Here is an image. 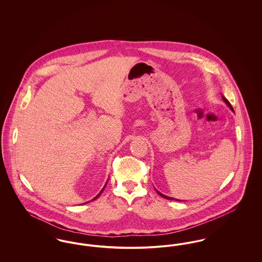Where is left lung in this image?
Returning a JSON list of instances; mask_svg holds the SVG:
<instances>
[{
  "label": "left lung",
  "instance_id": "obj_1",
  "mask_svg": "<svg viewBox=\"0 0 262 262\" xmlns=\"http://www.w3.org/2000/svg\"><path fill=\"white\" fill-rule=\"evenodd\" d=\"M222 99L224 100V102H225V103H226V104H227V105H228V107H229V108H230V109H231V110H232V111H233V112H234V109H233V107H232V105H231V104H230V102H229V101H228V100L226 99V98H225L224 96H222ZM156 191H157V192H158V194H159V195H160V196H162V198H164V199H166V200H174V199H172V198H169V196H166V195H164V194H162V193H161V192H159V191H158V190H156Z\"/></svg>",
  "mask_w": 262,
  "mask_h": 262
}]
</instances>
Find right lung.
<instances>
[{
    "mask_svg": "<svg viewBox=\"0 0 262 262\" xmlns=\"http://www.w3.org/2000/svg\"><path fill=\"white\" fill-rule=\"evenodd\" d=\"M106 184H107V183H106ZM106 184H105V186H104V187H103V188H102V190H101V191H100L99 193H98V194H97V195H96V196H95V198H94V199H93V200H96V199H98V198H99L100 194H101V193H102V191H103V190H104V188H105V187H106Z\"/></svg>",
    "mask_w": 262,
    "mask_h": 262,
    "instance_id": "add662e5",
    "label": "right lung"
}]
</instances>
